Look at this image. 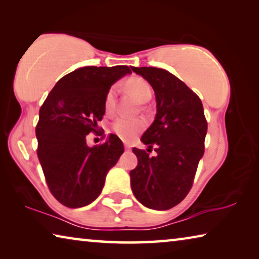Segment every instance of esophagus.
I'll return each mask as SVG.
<instances>
[{"label": "esophagus", "instance_id": "obj_1", "mask_svg": "<svg viewBox=\"0 0 259 259\" xmlns=\"http://www.w3.org/2000/svg\"><path fill=\"white\" fill-rule=\"evenodd\" d=\"M124 148L126 151H130V148H131V146H130V144H124Z\"/></svg>", "mask_w": 259, "mask_h": 259}]
</instances>
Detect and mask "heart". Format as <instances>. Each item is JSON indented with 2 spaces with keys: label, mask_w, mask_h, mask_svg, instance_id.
Returning a JSON list of instances; mask_svg holds the SVG:
<instances>
[{
  "label": "heart",
  "mask_w": 259,
  "mask_h": 259,
  "mask_svg": "<svg viewBox=\"0 0 259 259\" xmlns=\"http://www.w3.org/2000/svg\"><path fill=\"white\" fill-rule=\"evenodd\" d=\"M125 88L140 103L148 102L152 97V88L145 78L140 76L130 77L125 82ZM116 107V87L113 85L107 90L104 98V109L106 114H113ZM146 121L144 119H130L121 116L113 122L112 129L122 139H131L135 135L144 130Z\"/></svg>",
  "instance_id": "heart-1"
}]
</instances>
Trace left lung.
<instances>
[{"instance_id":"obj_1","label":"left lung","mask_w":259,"mask_h":259,"mask_svg":"<svg viewBox=\"0 0 259 259\" xmlns=\"http://www.w3.org/2000/svg\"><path fill=\"white\" fill-rule=\"evenodd\" d=\"M131 69L148 81L156 97L155 120L140 138L156 155L133 148L138 164L130 171L131 188L145 207L166 210L182 202L192 188L208 122L199 96L174 74L156 67Z\"/></svg>"}]
</instances>
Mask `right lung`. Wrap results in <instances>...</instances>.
Segmentation results:
<instances>
[{"mask_svg":"<svg viewBox=\"0 0 259 259\" xmlns=\"http://www.w3.org/2000/svg\"><path fill=\"white\" fill-rule=\"evenodd\" d=\"M128 73L131 69L124 65L78 68L57 82L40 108L35 128L37 157L51 194L68 208L97 199L108 170L124 152L113 134L103 136L105 142L94 147L87 146L85 137L99 131L105 95Z\"/></svg>","mask_w":259,"mask_h":259,"instance_id":"add662e5","label":"right lung"}]
</instances>
